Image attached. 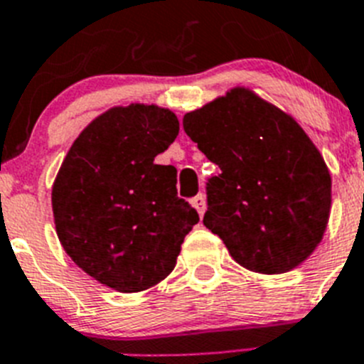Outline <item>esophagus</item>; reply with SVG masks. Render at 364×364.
<instances>
[{
	"mask_svg": "<svg viewBox=\"0 0 364 364\" xmlns=\"http://www.w3.org/2000/svg\"><path fill=\"white\" fill-rule=\"evenodd\" d=\"M192 207L198 210V214H200V216H203L205 208H207V203H205V196L203 194L196 196L194 200H192Z\"/></svg>",
	"mask_w": 364,
	"mask_h": 364,
	"instance_id": "obj_1",
	"label": "esophagus"
}]
</instances>
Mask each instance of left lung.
<instances>
[{"instance_id":"left-lung-1","label":"left lung","mask_w":364,"mask_h":364,"mask_svg":"<svg viewBox=\"0 0 364 364\" xmlns=\"http://www.w3.org/2000/svg\"><path fill=\"white\" fill-rule=\"evenodd\" d=\"M186 135L221 173L203 223L232 260L260 274L295 269L326 232L331 176L289 113L236 86L183 117Z\"/></svg>"}]
</instances>
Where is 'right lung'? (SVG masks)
I'll list each match as a JSON object with an SVG mask.
<instances>
[{
  "label": "right lung",
  "mask_w": 364,
  "mask_h": 364,
  "mask_svg": "<svg viewBox=\"0 0 364 364\" xmlns=\"http://www.w3.org/2000/svg\"><path fill=\"white\" fill-rule=\"evenodd\" d=\"M178 134L168 107H109L75 139L53 183L62 247L84 273L119 293L144 291L168 277L200 221L178 198L176 168L154 163Z\"/></svg>",
  "instance_id": "obj_1"
}]
</instances>
